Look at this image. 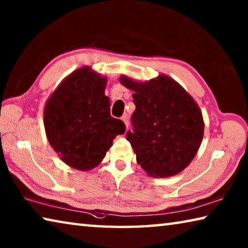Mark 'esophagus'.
I'll return each instance as SVG.
<instances>
[{
  "label": "esophagus",
  "mask_w": 248,
  "mask_h": 248,
  "mask_svg": "<svg viewBox=\"0 0 248 248\" xmlns=\"http://www.w3.org/2000/svg\"><path fill=\"white\" fill-rule=\"evenodd\" d=\"M121 120L124 121V124H125V127H127V129H128V127H129V119H128V115H124L123 117H121Z\"/></svg>",
  "instance_id": "34e87169"
}]
</instances>
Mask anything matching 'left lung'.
Returning <instances> with one entry per match:
<instances>
[{
    "label": "left lung",
    "mask_w": 248,
    "mask_h": 248,
    "mask_svg": "<svg viewBox=\"0 0 248 248\" xmlns=\"http://www.w3.org/2000/svg\"><path fill=\"white\" fill-rule=\"evenodd\" d=\"M133 91L132 131L125 134L137 162L153 177H170L186 169L203 138V119L194 98L166 75L139 83L121 77Z\"/></svg>",
    "instance_id": "left-lung-1"
}]
</instances>
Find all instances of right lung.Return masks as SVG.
<instances>
[{"mask_svg":"<svg viewBox=\"0 0 248 248\" xmlns=\"http://www.w3.org/2000/svg\"><path fill=\"white\" fill-rule=\"evenodd\" d=\"M106 82V78L84 66L63 79L46 104L44 124L49 143L73 169H94L112 140L125 132L123 121L110 116Z\"/></svg>","mask_w":248,"mask_h":248,"instance_id":"right-lung-1","label":"right lung"}]
</instances>
